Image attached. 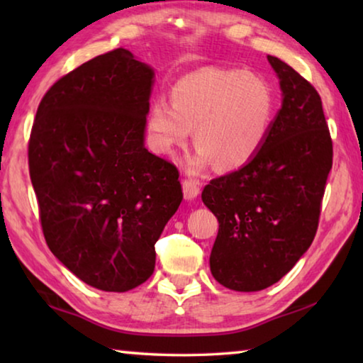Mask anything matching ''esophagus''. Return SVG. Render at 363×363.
Wrapping results in <instances>:
<instances>
[{
  "label": "esophagus",
  "instance_id": "1",
  "mask_svg": "<svg viewBox=\"0 0 363 363\" xmlns=\"http://www.w3.org/2000/svg\"><path fill=\"white\" fill-rule=\"evenodd\" d=\"M182 189H184V196H186V200H194L195 196L200 194L199 182L194 181V179H184L182 181Z\"/></svg>",
  "mask_w": 363,
  "mask_h": 363
}]
</instances>
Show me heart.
<instances>
[{"mask_svg": "<svg viewBox=\"0 0 363 363\" xmlns=\"http://www.w3.org/2000/svg\"><path fill=\"white\" fill-rule=\"evenodd\" d=\"M274 113L272 88L259 75L205 69L181 78L171 89V102L152 104L147 131L153 150L173 157L194 130L199 153L192 169L211 162L218 171H235L261 150Z\"/></svg>", "mask_w": 363, "mask_h": 363, "instance_id": "heart-1", "label": "heart"}]
</instances>
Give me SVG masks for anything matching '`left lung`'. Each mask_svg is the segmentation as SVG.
I'll return each mask as SVG.
<instances>
[{
	"instance_id": "obj_1",
	"label": "left lung",
	"mask_w": 363,
	"mask_h": 363,
	"mask_svg": "<svg viewBox=\"0 0 363 363\" xmlns=\"http://www.w3.org/2000/svg\"><path fill=\"white\" fill-rule=\"evenodd\" d=\"M284 102L261 150L243 168L214 177L201 200L219 220L213 277L235 291H259L290 272L314 240L333 140L322 99L306 78L267 56Z\"/></svg>"
}]
</instances>
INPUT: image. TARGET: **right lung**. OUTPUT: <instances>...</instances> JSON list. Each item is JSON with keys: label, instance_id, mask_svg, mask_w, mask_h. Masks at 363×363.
Here are the masks:
<instances>
[{"label": "right lung", "instance_id": "obj_1", "mask_svg": "<svg viewBox=\"0 0 363 363\" xmlns=\"http://www.w3.org/2000/svg\"><path fill=\"white\" fill-rule=\"evenodd\" d=\"M153 70L128 49L59 78L36 110L30 179L52 255L84 284L133 290L182 201L179 171L144 147Z\"/></svg>", "mask_w": 363, "mask_h": 363}]
</instances>
